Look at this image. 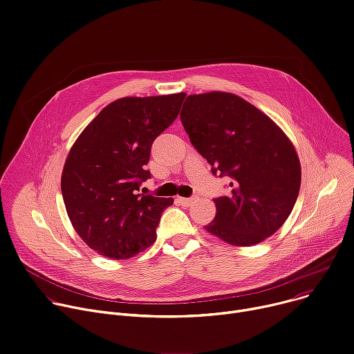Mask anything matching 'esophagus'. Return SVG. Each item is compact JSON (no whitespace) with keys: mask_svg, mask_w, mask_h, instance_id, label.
<instances>
[{"mask_svg":"<svg viewBox=\"0 0 354 354\" xmlns=\"http://www.w3.org/2000/svg\"><path fill=\"white\" fill-rule=\"evenodd\" d=\"M178 201V203H180L182 206H192L194 203H196V201H198V196H195V198H178L176 199Z\"/></svg>","mask_w":354,"mask_h":354,"instance_id":"1","label":"esophagus"}]
</instances>
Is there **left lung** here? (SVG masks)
I'll use <instances>...</instances> for the list:
<instances>
[{
    "label": "left lung",
    "mask_w": 354,
    "mask_h": 354,
    "mask_svg": "<svg viewBox=\"0 0 354 354\" xmlns=\"http://www.w3.org/2000/svg\"><path fill=\"white\" fill-rule=\"evenodd\" d=\"M180 121L212 174L232 178L230 194L214 199L216 216L206 232L237 247L272 236L291 214L301 187L291 140L261 110L226 91L187 95Z\"/></svg>",
    "instance_id": "8db88e82"
}]
</instances>
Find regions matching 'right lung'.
<instances>
[{"label":"right lung","instance_id":"1","mask_svg":"<svg viewBox=\"0 0 354 354\" xmlns=\"http://www.w3.org/2000/svg\"><path fill=\"white\" fill-rule=\"evenodd\" d=\"M185 93L122 97L106 106L72 145L60 187L72 226L95 252L131 259L156 240L172 198L141 195L151 147L179 114Z\"/></svg>","mask_w":354,"mask_h":354}]
</instances>
